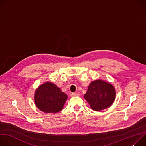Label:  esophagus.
I'll use <instances>...</instances> for the list:
<instances>
[{
    "mask_svg": "<svg viewBox=\"0 0 146 146\" xmlns=\"http://www.w3.org/2000/svg\"><path fill=\"white\" fill-rule=\"evenodd\" d=\"M71 96L72 97H73V96H78V94H77V93H74V92H73V93H72L71 94Z\"/></svg>",
    "mask_w": 146,
    "mask_h": 146,
    "instance_id": "esophagus-1",
    "label": "esophagus"
}]
</instances>
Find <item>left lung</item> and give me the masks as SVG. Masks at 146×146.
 Listing matches in <instances>:
<instances>
[{
	"mask_svg": "<svg viewBox=\"0 0 146 146\" xmlns=\"http://www.w3.org/2000/svg\"><path fill=\"white\" fill-rule=\"evenodd\" d=\"M116 96L114 86L109 82L97 80L91 82L84 98L95 111H100L109 108Z\"/></svg>",
	"mask_w": 146,
	"mask_h": 146,
	"instance_id": "1",
	"label": "left lung"
}]
</instances>
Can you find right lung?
Instances as JSON below:
<instances>
[{
  "instance_id": "1",
  "label": "right lung",
  "mask_w": 146,
  "mask_h": 146,
  "mask_svg": "<svg viewBox=\"0 0 146 146\" xmlns=\"http://www.w3.org/2000/svg\"><path fill=\"white\" fill-rule=\"evenodd\" d=\"M67 99V95L51 82L39 86L34 96L37 108L46 113H56L61 111Z\"/></svg>"
}]
</instances>
